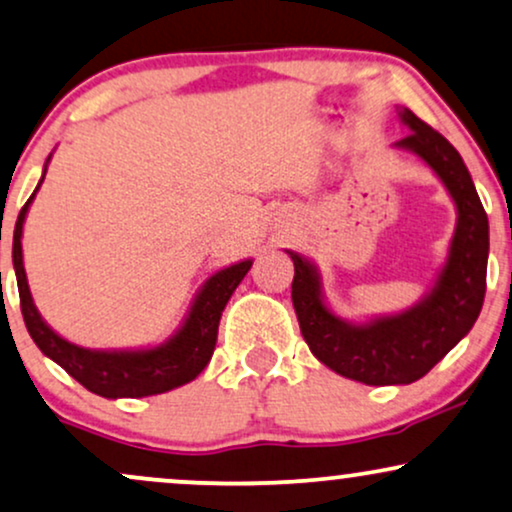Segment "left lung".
Returning <instances> with one entry per match:
<instances>
[{
	"label": "left lung",
	"mask_w": 512,
	"mask_h": 512,
	"mask_svg": "<svg viewBox=\"0 0 512 512\" xmlns=\"http://www.w3.org/2000/svg\"><path fill=\"white\" fill-rule=\"evenodd\" d=\"M410 135L398 147L417 152L439 174L458 207V229L451 257L429 298L403 315L353 326L326 310L319 295V276L305 257L291 252L295 276L291 298L300 331L312 355L341 377L369 386L412 384L477 322L486 293L489 219L474 190L463 157L429 123L405 109Z\"/></svg>",
	"instance_id": "8db88e82"
}]
</instances>
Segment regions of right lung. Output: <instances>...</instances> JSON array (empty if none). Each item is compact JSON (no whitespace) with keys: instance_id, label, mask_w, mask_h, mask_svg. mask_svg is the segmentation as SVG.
<instances>
[{"instance_id":"1","label":"right lung","mask_w":512,"mask_h":512,"mask_svg":"<svg viewBox=\"0 0 512 512\" xmlns=\"http://www.w3.org/2000/svg\"><path fill=\"white\" fill-rule=\"evenodd\" d=\"M33 195L28 197V202L23 205L16 219L14 269L23 322H26L28 334L35 341V346L47 357H52L59 367H64L80 386H85V389L102 398L155 396V393L171 391L176 386L193 381L207 367L209 357L214 353L221 312H224L238 283L248 274L252 262H238L214 274L195 298V305L190 310L186 324L164 346L152 350H135V353H92V350L73 346V343L54 334L42 322V317L33 305V298H30L26 269H23L21 236L23 221H26V212L30 202H33Z\"/></svg>"}]
</instances>
